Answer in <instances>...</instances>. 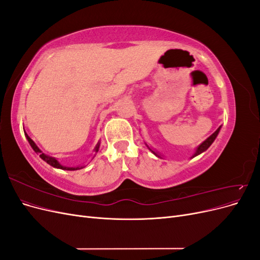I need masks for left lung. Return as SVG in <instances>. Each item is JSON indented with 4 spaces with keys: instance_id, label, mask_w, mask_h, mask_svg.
Masks as SVG:
<instances>
[{
    "instance_id": "1",
    "label": "left lung",
    "mask_w": 260,
    "mask_h": 260,
    "mask_svg": "<svg viewBox=\"0 0 260 260\" xmlns=\"http://www.w3.org/2000/svg\"><path fill=\"white\" fill-rule=\"evenodd\" d=\"M220 128H221V127H219L214 133H212V135L207 139V140H205V141H204V142L198 147V149H196V152H195V154L193 155V157H195V156H198V155H200L201 153H203V152H205L206 151V149L211 145V143L212 142H214V141H215V139L217 138V136H218V133H219V131H220ZM151 151H152V149H151ZM156 156H158L159 157V155H157L154 151H152Z\"/></svg>"
}]
</instances>
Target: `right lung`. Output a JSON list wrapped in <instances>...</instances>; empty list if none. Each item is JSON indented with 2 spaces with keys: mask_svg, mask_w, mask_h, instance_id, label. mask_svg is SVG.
Listing matches in <instances>:
<instances>
[{
  "mask_svg": "<svg viewBox=\"0 0 260 260\" xmlns=\"http://www.w3.org/2000/svg\"><path fill=\"white\" fill-rule=\"evenodd\" d=\"M26 135V138H27V140H28V142H29V144L31 145V147L34 148V151L36 152V153H38V154H40V157L41 158L44 160V161H46L48 162L49 165H51V166H53V167H55V168H59V169H64V170H78V169H81V168H79V167H76V168H74V167H65V166H61V165L57 161V159H55L54 157H51V156H48V155H45L44 153H42L41 151H40V148H39L37 145H36V143L34 142L32 140L30 139V137L27 135V133H25ZM99 147H100V143H98V145H96V147H95V152H98L99 151Z\"/></svg>",
  "mask_w": 260,
  "mask_h": 260,
  "instance_id": "add662e5",
  "label": "right lung"
}]
</instances>
